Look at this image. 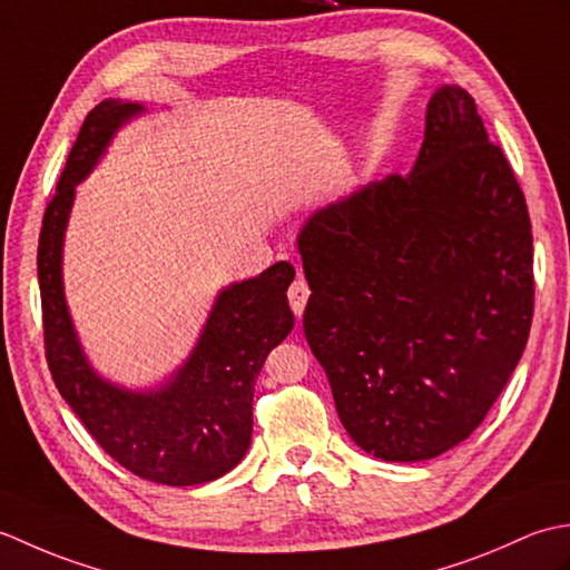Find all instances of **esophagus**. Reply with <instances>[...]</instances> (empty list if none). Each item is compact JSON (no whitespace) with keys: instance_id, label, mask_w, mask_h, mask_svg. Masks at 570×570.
I'll return each mask as SVG.
<instances>
[{"instance_id":"34e87169","label":"esophagus","mask_w":570,"mask_h":570,"mask_svg":"<svg viewBox=\"0 0 570 570\" xmlns=\"http://www.w3.org/2000/svg\"><path fill=\"white\" fill-rule=\"evenodd\" d=\"M308 296H311V288L306 284V278H304V274H298L296 282L288 286V304H292V311L296 313L298 318L304 316V308H306Z\"/></svg>"}]
</instances>
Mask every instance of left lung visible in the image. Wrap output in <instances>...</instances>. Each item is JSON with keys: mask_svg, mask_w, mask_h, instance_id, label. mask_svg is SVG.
I'll use <instances>...</instances> for the list:
<instances>
[{"mask_svg": "<svg viewBox=\"0 0 570 570\" xmlns=\"http://www.w3.org/2000/svg\"><path fill=\"white\" fill-rule=\"evenodd\" d=\"M298 252L306 341L350 439L392 463L465 441L534 316L527 200L475 100L458 85L435 90L411 174L313 213Z\"/></svg>", "mask_w": 570, "mask_h": 570, "instance_id": "8db88e82", "label": "left lung"}]
</instances>
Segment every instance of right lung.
<instances>
[{
  "instance_id": "1",
  "label": "right lung",
  "mask_w": 570,
  "mask_h": 570,
  "mask_svg": "<svg viewBox=\"0 0 570 570\" xmlns=\"http://www.w3.org/2000/svg\"><path fill=\"white\" fill-rule=\"evenodd\" d=\"M137 102L105 100L85 117L39 235L43 343L51 377L82 426L137 478L186 488L233 470L252 443L254 382L266 355L294 328L286 288L294 266L276 262L259 276L229 284L215 298L184 367L161 390L131 392L90 367L63 294V235L76 186L100 161Z\"/></svg>"
}]
</instances>
